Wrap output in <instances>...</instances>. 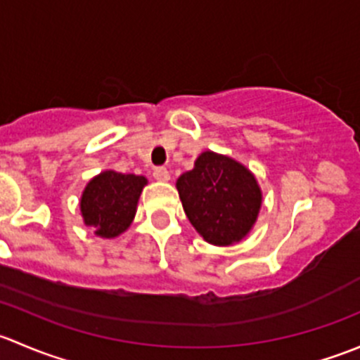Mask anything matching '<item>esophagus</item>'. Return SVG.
<instances>
[{
	"label": "esophagus",
	"instance_id": "34e87169",
	"mask_svg": "<svg viewBox=\"0 0 360 360\" xmlns=\"http://www.w3.org/2000/svg\"><path fill=\"white\" fill-rule=\"evenodd\" d=\"M153 177L157 181H162V183H167L170 179V172L165 169V167H155Z\"/></svg>",
	"mask_w": 360,
	"mask_h": 360
}]
</instances>
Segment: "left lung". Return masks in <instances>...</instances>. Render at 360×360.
I'll return each mask as SVG.
<instances>
[{
  "label": "left lung",
  "mask_w": 360,
  "mask_h": 360,
  "mask_svg": "<svg viewBox=\"0 0 360 360\" xmlns=\"http://www.w3.org/2000/svg\"><path fill=\"white\" fill-rule=\"evenodd\" d=\"M176 188L195 230L219 248L248 237L263 203V191L248 167L214 151H203L193 169L181 174Z\"/></svg>",
  "instance_id": "left-lung-1"
}]
</instances>
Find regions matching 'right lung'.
Masks as SVG:
<instances>
[{"label":"right lung","mask_w":360,"mask_h":360,"mask_svg":"<svg viewBox=\"0 0 360 360\" xmlns=\"http://www.w3.org/2000/svg\"><path fill=\"white\" fill-rule=\"evenodd\" d=\"M146 184L144 176L103 170L86 183L79 198L83 223L101 238L120 237L132 224Z\"/></svg>","instance_id":"right-lung-1"}]
</instances>
